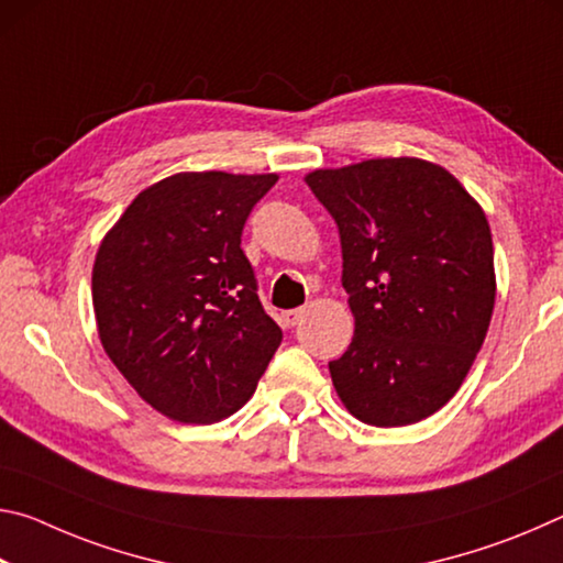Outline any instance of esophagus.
I'll list each match as a JSON object with an SVG mask.
<instances>
[{
    "instance_id": "34e87169",
    "label": "esophagus",
    "mask_w": 563,
    "mask_h": 563,
    "mask_svg": "<svg viewBox=\"0 0 563 563\" xmlns=\"http://www.w3.org/2000/svg\"><path fill=\"white\" fill-rule=\"evenodd\" d=\"M302 316H305V308L285 310V312H283V325H285V328H295V325H298V322L302 320Z\"/></svg>"
}]
</instances>
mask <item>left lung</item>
Listing matches in <instances>:
<instances>
[{
  "label": "left lung",
  "mask_w": 563,
  "mask_h": 563,
  "mask_svg": "<svg viewBox=\"0 0 563 563\" xmlns=\"http://www.w3.org/2000/svg\"><path fill=\"white\" fill-rule=\"evenodd\" d=\"M335 218L355 338L330 362L352 415L405 427L450 402L494 310L487 216L419 158H373L305 178Z\"/></svg>",
  "instance_id": "left-lung-1"
}]
</instances>
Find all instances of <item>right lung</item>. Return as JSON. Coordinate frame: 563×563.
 <instances>
[{
  "mask_svg": "<svg viewBox=\"0 0 563 563\" xmlns=\"http://www.w3.org/2000/svg\"><path fill=\"white\" fill-rule=\"evenodd\" d=\"M278 176L176 174L133 198L91 275L101 345L151 407L211 424L255 393L283 340L241 247Z\"/></svg>",
  "mask_w": 563,
  "mask_h": 563,
  "instance_id": "right-lung-1",
  "label": "right lung"
}]
</instances>
